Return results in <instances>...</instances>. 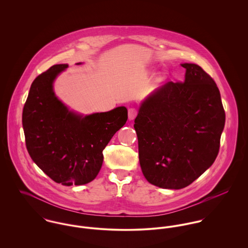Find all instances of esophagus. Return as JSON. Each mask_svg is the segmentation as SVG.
<instances>
[{"label":"esophagus","mask_w":248,"mask_h":248,"mask_svg":"<svg viewBox=\"0 0 248 248\" xmlns=\"http://www.w3.org/2000/svg\"><path fill=\"white\" fill-rule=\"evenodd\" d=\"M137 114H138L137 108H129V110H128V116H129V119H130V120L135 119L136 116H137Z\"/></svg>","instance_id":"1"}]
</instances>
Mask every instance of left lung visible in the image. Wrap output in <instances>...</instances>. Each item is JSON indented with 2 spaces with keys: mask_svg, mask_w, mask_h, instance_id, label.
Returning <instances> with one entry per match:
<instances>
[{
  "mask_svg": "<svg viewBox=\"0 0 248 248\" xmlns=\"http://www.w3.org/2000/svg\"><path fill=\"white\" fill-rule=\"evenodd\" d=\"M183 83L167 82L140 107L135 119L145 178L157 187L181 189L214 163L225 112L212 77L196 64H181Z\"/></svg>",
  "mask_w": 248,
  "mask_h": 248,
  "instance_id": "obj_1",
  "label": "left lung"
}]
</instances>
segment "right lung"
<instances>
[{
    "instance_id": "right-lung-1",
    "label": "right lung",
    "mask_w": 248,
    "mask_h": 248,
    "mask_svg": "<svg viewBox=\"0 0 248 248\" xmlns=\"http://www.w3.org/2000/svg\"><path fill=\"white\" fill-rule=\"evenodd\" d=\"M68 67L54 65L36 77L22 121L27 149L36 165L55 182L71 186L87 184L98 175L102 152L125 125L128 110L121 106L88 115L71 110L53 91L54 80Z\"/></svg>"
}]
</instances>
